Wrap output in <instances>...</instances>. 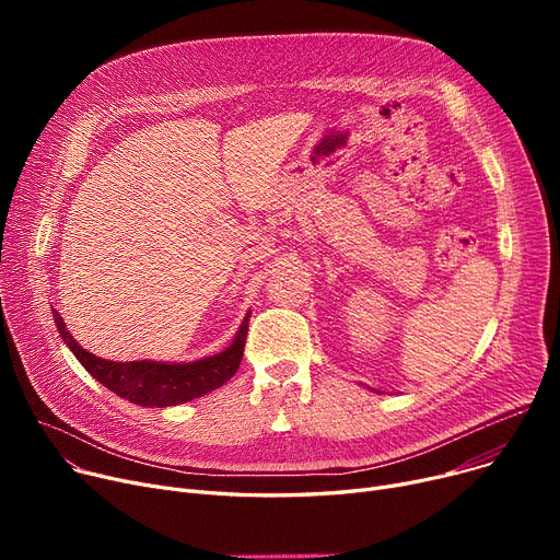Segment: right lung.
<instances>
[{
  "label": "right lung",
  "mask_w": 560,
  "mask_h": 560,
  "mask_svg": "<svg viewBox=\"0 0 560 560\" xmlns=\"http://www.w3.org/2000/svg\"><path fill=\"white\" fill-rule=\"evenodd\" d=\"M54 322L61 334L63 342L70 347L77 361L95 376L102 386L129 399L131 404L147 408H163L176 406L190 399H197L206 393H211L238 370L245 351V338L249 329V315L243 319V325L235 334L233 342L222 349L215 357H206L192 363H161V361H108L100 359L91 351L83 349L72 334L66 329L63 317L54 311Z\"/></svg>",
  "instance_id": "add662e5"
}]
</instances>
